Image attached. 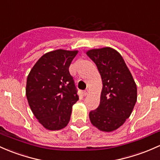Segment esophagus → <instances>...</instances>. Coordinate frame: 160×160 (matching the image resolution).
I'll use <instances>...</instances> for the list:
<instances>
[{
	"mask_svg": "<svg viewBox=\"0 0 160 160\" xmlns=\"http://www.w3.org/2000/svg\"><path fill=\"white\" fill-rule=\"evenodd\" d=\"M84 95H85V96H87V95H88V93H89V89H86L85 90H84Z\"/></svg>",
	"mask_w": 160,
	"mask_h": 160,
	"instance_id": "obj_1",
	"label": "esophagus"
}]
</instances>
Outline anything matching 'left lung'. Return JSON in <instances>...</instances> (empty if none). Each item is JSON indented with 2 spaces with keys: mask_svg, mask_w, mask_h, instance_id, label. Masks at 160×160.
Segmentation results:
<instances>
[{
  "mask_svg": "<svg viewBox=\"0 0 160 160\" xmlns=\"http://www.w3.org/2000/svg\"><path fill=\"white\" fill-rule=\"evenodd\" d=\"M102 80L99 106L89 112V119L100 131L118 128L131 115L137 102V86L124 59L115 49L106 47L87 52Z\"/></svg>",
  "mask_w": 160,
  "mask_h": 160,
  "instance_id": "8db88e82",
  "label": "left lung"
}]
</instances>
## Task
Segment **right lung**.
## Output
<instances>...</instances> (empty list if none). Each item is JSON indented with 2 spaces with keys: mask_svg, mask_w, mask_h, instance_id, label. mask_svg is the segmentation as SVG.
Listing matches in <instances>:
<instances>
[{
  "mask_svg": "<svg viewBox=\"0 0 160 160\" xmlns=\"http://www.w3.org/2000/svg\"><path fill=\"white\" fill-rule=\"evenodd\" d=\"M77 51L62 49L42 56L29 73L26 95L32 112L46 129L64 128L71 118L72 106L79 99L69 72Z\"/></svg>",
  "mask_w": 160,
  "mask_h": 160,
  "instance_id": "1",
  "label": "right lung"
}]
</instances>
